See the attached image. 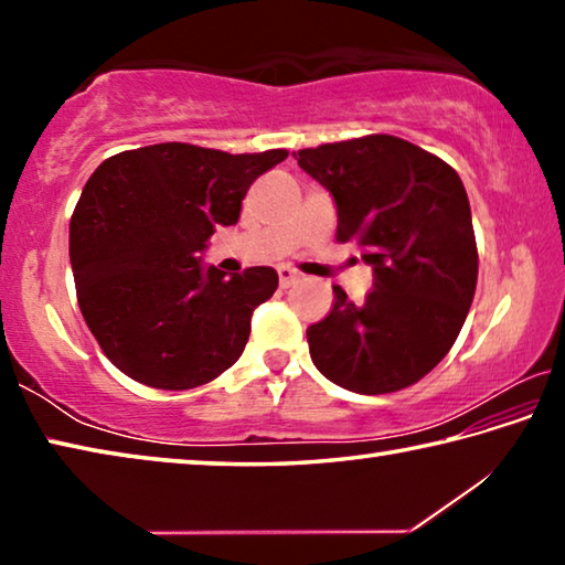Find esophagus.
<instances>
[{
  "instance_id": "esophagus-1",
  "label": "esophagus",
  "mask_w": 565,
  "mask_h": 565,
  "mask_svg": "<svg viewBox=\"0 0 565 565\" xmlns=\"http://www.w3.org/2000/svg\"><path fill=\"white\" fill-rule=\"evenodd\" d=\"M299 281V274H296L294 269H289V266H279V284L281 289H289L291 284Z\"/></svg>"
}]
</instances>
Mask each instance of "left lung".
Instances as JSON below:
<instances>
[{"label":"left lung","instance_id":"8db88e82","mask_svg":"<svg viewBox=\"0 0 565 565\" xmlns=\"http://www.w3.org/2000/svg\"><path fill=\"white\" fill-rule=\"evenodd\" d=\"M294 159L333 196L339 242L359 244L374 269L366 301L333 286L329 317L306 329L313 366L353 394L416 384L451 351L473 301L478 252L463 181L391 134Z\"/></svg>","mask_w":565,"mask_h":565}]
</instances>
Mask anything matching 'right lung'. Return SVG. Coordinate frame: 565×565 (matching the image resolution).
I'll use <instances>...</instances> for the list:
<instances>
[{
    "instance_id": "1",
    "label": "right lung",
    "mask_w": 565,
    "mask_h": 565,
    "mask_svg": "<svg viewBox=\"0 0 565 565\" xmlns=\"http://www.w3.org/2000/svg\"><path fill=\"white\" fill-rule=\"evenodd\" d=\"M286 157L167 141L109 157L89 177L72 214L70 259L82 317L121 374L184 391L238 361L279 274L204 269L202 254L218 226L238 222L254 179Z\"/></svg>"
}]
</instances>
